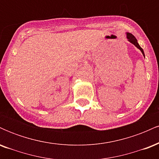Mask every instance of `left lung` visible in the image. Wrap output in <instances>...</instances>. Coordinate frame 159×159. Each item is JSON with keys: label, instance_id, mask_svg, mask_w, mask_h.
Returning a JSON list of instances; mask_svg holds the SVG:
<instances>
[{"label": "left lung", "instance_id": "8db88e82", "mask_svg": "<svg viewBox=\"0 0 159 159\" xmlns=\"http://www.w3.org/2000/svg\"><path fill=\"white\" fill-rule=\"evenodd\" d=\"M126 36H127L128 40H129V41L131 43H132V44L135 45V46H136L137 48H138V49H140V52H142V54H143V55L144 56V57H145V55H144V52H143V48H142L141 47H140V45H139V44H138V40L136 39V38L134 37V36H133L132 34H130V33H126Z\"/></svg>", "mask_w": 159, "mask_h": 159}]
</instances>
